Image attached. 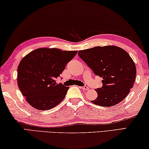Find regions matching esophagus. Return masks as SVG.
<instances>
[{
  "mask_svg": "<svg viewBox=\"0 0 149 149\" xmlns=\"http://www.w3.org/2000/svg\"><path fill=\"white\" fill-rule=\"evenodd\" d=\"M80 88H81V89H84V90H88L89 89V87H87V86H84V87H80Z\"/></svg>",
  "mask_w": 149,
  "mask_h": 149,
  "instance_id": "1",
  "label": "esophagus"
}]
</instances>
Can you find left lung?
<instances>
[{"instance_id": "8db88e82", "label": "left lung", "mask_w": 149, "mask_h": 149, "mask_svg": "<svg viewBox=\"0 0 149 149\" xmlns=\"http://www.w3.org/2000/svg\"><path fill=\"white\" fill-rule=\"evenodd\" d=\"M78 55L96 75L102 77V87L95 89L94 104L111 107L121 102L133 87L136 66L125 50L115 46H96L80 50Z\"/></svg>"}]
</instances>
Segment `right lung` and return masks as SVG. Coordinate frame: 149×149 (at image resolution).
<instances>
[{"label": "right lung", "instance_id": "1", "mask_svg": "<svg viewBox=\"0 0 149 149\" xmlns=\"http://www.w3.org/2000/svg\"><path fill=\"white\" fill-rule=\"evenodd\" d=\"M77 53L42 48L22 59L18 66V86L30 105L38 110H48L65 98L69 87L57 84L56 79Z\"/></svg>", "mask_w": 149, "mask_h": 149}]
</instances>
